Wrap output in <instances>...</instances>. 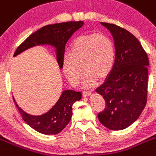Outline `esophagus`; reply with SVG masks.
<instances>
[{
    "instance_id": "esophagus-1",
    "label": "esophagus",
    "mask_w": 156,
    "mask_h": 156,
    "mask_svg": "<svg viewBox=\"0 0 156 156\" xmlns=\"http://www.w3.org/2000/svg\"><path fill=\"white\" fill-rule=\"evenodd\" d=\"M91 94V91L90 90H83V97H88Z\"/></svg>"
}]
</instances>
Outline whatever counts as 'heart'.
Wrapping results in <instances>:
<instances>
[{"mask_svg":"<svg viewBox=\"0 0 156 156\" xmlns=\"http://www.w3.org/2000/svg\"><path fill=\"white\" fill-rule=\"evenodd\" d=\"M115 61V47L108 35L91 33L76 38L70 46V52L62 58V70L71 84L79 83L85 69L83 84L91 87L98 76L104 78L112 70Z\"/></svg>","mask_w":156,"mask_h":156,"instance_id":"1","label":"heart"}]
</instances>
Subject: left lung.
<instances>
[{"mask_svg": "<svg viewBox=\"0 0 156 156\" xmlns=\"http://www.w3.org/2000/svg\"><path fill=\"white\" fill-rule=\"evenodd\" d=\"M101 25L113 35L115 61L104 83L96 89L106 103L98 117L108 129L119 131L132 125L146 105L149 62L135 35L114 24Z\"/></svg>", "mask_w": 156, "mask_h": 156, "instance_id": "obj_1", "label": "left lung"}]
</instances>
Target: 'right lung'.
<instances>
[{
	"mask_svg": "<svg viewBox=\"0 0 156 156\" xmlns=\"http://www.w3.org/2000/svg\"><path fill=\"white\" fill-rule=\"evenodd\" d=\"M83 25V21H68L48 25L29 35L17 48L14 56L25 50L39 45H50L56 48L57 61L62 68V58L65 45L73 34ZM81 92L67 90L62 92L56 104L48 112L39 116L27 114L18 107L13 97V101L18 108L22 119L31 128L44 135H56L64 129L70 121L73 114V104L81 99Z\"/></svg>",
	"mask_w": 156,
	"mask_h": 156,
	"instance_id": "obj_1",
	"label": "right lung"
}]
</instances>
